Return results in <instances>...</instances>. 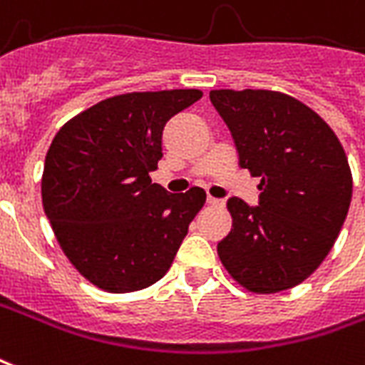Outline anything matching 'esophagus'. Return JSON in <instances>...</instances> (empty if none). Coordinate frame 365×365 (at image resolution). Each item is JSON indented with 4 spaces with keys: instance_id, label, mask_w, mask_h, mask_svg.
<instances>
[{
    "instance_id": "1",
    "label": "esophagus",
    "mask_w": 365,
    "mask_h": 365,
    "mask_svg": "<svg viewBox=\"0 0 365 365\" xmlns=\"http://www.w3.org/2000/svg\"><path fill=\"white\" fill-rule=\"evenodd\" d=\"M207 203H209V205H215V207H222L224 201H222V199H217V197L209 195V197H207Z\"/></svg>"
}]
</instances>
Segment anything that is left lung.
<instances>
[{"instance_id": "obj_1", "label": "left lung", "mask_w": 365, "mask_h": 365, "mask_svg": "<svg viewBox=\"0 0 365 365\" xmlns=\"http://www.w3.org/2000/svg\"><path fill=\"white\" fill-rule=\"evenodd\" d=\"M240 166L259 175V207L232 197V230L217 245L237 284L253 294L298 286L329 255L352 199V172L319 114L279 91H210Z\"/></svg>"}]
</instances>
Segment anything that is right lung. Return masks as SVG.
<instances>
[{
	"instance_id": "1",
	"label": "right lung",
	"mask_w": 365,
	"mask_h": 365,
	"mask_svg": "<svg viewBox=\"0 0 365 365\" xmlns=\"http://www.w3.org/2000/svg\"><path fill=\"white\" fill-rule=\"evenodd\" d=\"M203 96L197 88L125 93L61 125L46 153L42 205L59 247L100 290L137 292L168 272L201 187L170 195L150 172L166 121Z\"/></svg>"
}]
</instances>
